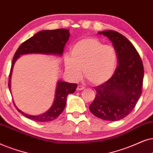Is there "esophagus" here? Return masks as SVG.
I'll list each match as a JSON object with an SVG mask.
<instances>
[{
    "label": "esophagus",
    "instance_id": "obj_1",
    "mask_svg": "<svg viewBox=\"0 0 153 153\" xmlns=\"http://www.w3.org/2000/svg\"><path fill=\"white\" fill-rule=\"evenodd\" d=\"M85 89V87L83 86V85H78V87H77V91H80V90H82V89Z\"/></svg>",
    "mask_w": 153,
    "mask_h": 153
}]
</instances>
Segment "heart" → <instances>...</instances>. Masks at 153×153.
I'll return each instance as SVG.
<instances>
[{
  "label": "heart",
  "instance_id": "1",
  "mask_svg": "<svg viewBox=\"0 0 153 153\" xmlns=\"http://www.w3.org/2000/svg\"><path fill=\"white\" fill-rule=\"evenodd\" d=\"M65 67L71 78L78 80L83 74L94 85L105 82L111 78L117 63L115 49L103 45L96 38H82L73 45L71 56L64 57Z\"/></svg>",
  "mask_w": 153,
  "mask_h": 153
}]
</instances>
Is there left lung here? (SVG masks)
Returning <instances> with one entry per match:
<instances>
[{
  "label": "left lung",
  "instance_id": "obj_1",
  "mask_svg": "<svg viewBox=\"0 0 153 153\" xmlns=\"http://www.w3.org/2000/svg\"><path fill=\"white\" fill-rule=\"evenodd\" d=\"M99 33L113 42L118 65L111 78L95 88L97 95L89 110L104 120L117 121L131 113L141 95L143 65L137 50L121 33L115 30Z\"/></svg>",
  "mask_w": 153,
  "mask_h": 153
}]
</instances>
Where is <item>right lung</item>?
<instances>
[{
	"label": "right lung",
	"mask_w": 153,
	"mask_h": 153,
	"mask_svg": "<svg viewBox=\"0 0 153 153\" xmlns=\"http://www.w3.org/2000/svg\"><path fill=\"white\" fill-rule=\"evenodd\" d=\"M69 30L65 28H59L55 30H45L36 33L31 38L20 45L16 51L13 59V64L9 75L8 87L10 91V79L13 68L15 61L22 54L30 53H40V54H52L62 55L66 43L69 39ZM78 85L75 83H68L64 81H59L56 87L55 99L52 108L45 113L33 116L23 113L15 106L20 113L24 117L29 118L32 120L38 122H50L56 119L64 111L66 103V97L68 94L73 93L76 89ZM14 103V102H13Z\"/></svg>",
	"instance_id": "right-lung-1"
}]
</instances>
